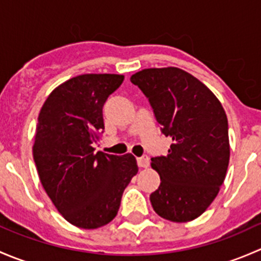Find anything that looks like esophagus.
<instances>
[{
    "mask_svg": "<svg viewBox=\"0 0 261 261\" xmlns=\"http://www.w3.org/2000/svg\"><path fill=\"white\" fill-rule=\"evenodd\" d=\"M138 165L140 168H147V167H149V156L144 155V156L138 158Z\"/></svg>",
    "mask_w": 261,
    "mask_h": 261,
    "instance_id": "esophagus-1",
    "label": "esophagus"
}]
</instances>
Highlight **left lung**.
I'll return each instance as SVG.
<instances>
[{"label": "left lung", "mask_w": 261, "mask_h": 261, "mask_svg": "<svg viewBox=\"0 0 261 261\" xmlns=\"http://www.w3.org/2000/svg\"><path fill=\"white\" fill-rule=\"evenodd\" d=\"M130 81L149 98L162 133L170 136L167 156L151 158L160 186L150 194L154 211L172 222L199 217L212 203L230 162L227 116L204 83L177 67L147 68Z\"/></svg>", "instance_id": "1"}]
</instances>
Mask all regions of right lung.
I'll list each match as a JSON object with an SVG mask.
<instances>
[{"instance_id": "add662e5", "label": "right lung", "mask_w": 261, "mask_h": 261, "mask_svg": "<svg viewBox=\"0 0 261 261\" xmlns=\"http://www.w3.org/2000/svg\"><path fill=\"white\" fill-rule=\"evenodd\" d=\"M122 74H81L63 82L44 102L33 155L43 188L69 223L93 230L117 215L123 191L138 173L133 154L94 152L105 128L102 107Z\"/></svg>"}]
</instances>
